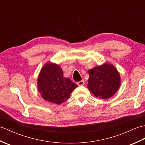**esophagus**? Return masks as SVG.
<instances>
[{"mask_svg": "<svg viewBox=\"0 0 145 145\" xmlns=\"http://www.w3.org/2000/svg\"><path fill=\"white\" fill-rule=\"evenodd\" d=\"M76 84H77L78 86H82V85H84L85 84V82L84 80H82V81L78 82L77 83H76Z\"/></svg>", "mask_w": 145, "mask_h": 145, "instance_id": "esophagus-1", "label": "esophagus"}]
</instances>
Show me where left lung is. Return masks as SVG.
Wrapping results in <instances>:
<instances>
[{"mask_svg": "<svg viewBox=\"0 0 145 145\" xmlns=\"http://www.w3.org/2000/svg\"><path fill=\"white\" fill-rule=\"evenodd\" d=\"M87 88L95 97L108 99L115 95L121 84L120 73L113 65L106 62L88 71Z\"/></svg>", "mask_w": 145, "mask_h": 145, "instance_id": "8db88e82", "label": "left lung"}]
</instances>
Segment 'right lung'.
Returning <instances> with one entry per match:
<instances>
[{
  "label": "right lung",
  "mask_w": 145,
  "mask_h": 145,
  "mask_svg": "<svg viewBox=\"0 0 145 145\" xmlns=\"http://www.w3.org/2000/svg\"><path fill=\"white\" fill-rule=\"evenodd\" d=\"M76 87L69 78L64 77L61 68L55 63H46L38 76L37 88L42 97L54 104L63 103Z\"/></svg>",
  "instance_id": "1"
}]
</instances>
